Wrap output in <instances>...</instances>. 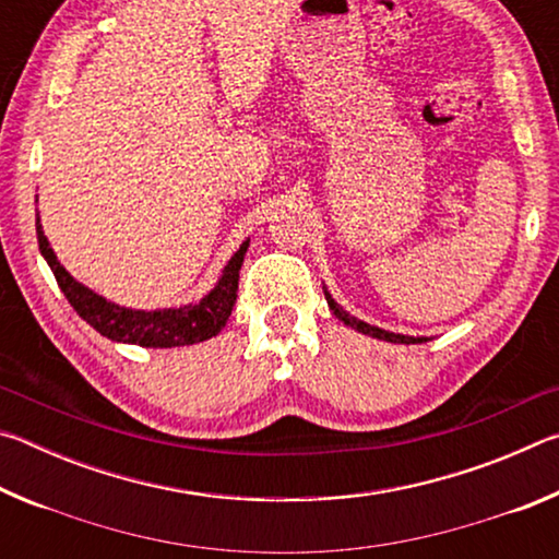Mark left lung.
I'll return each mask as SVG.
<instances>
[{"label":"left lung","instance_id":"obj_1","mask_svg":"<svg viewBox=\"0 0 559 559\" xmlns=\"http://www.w3.org/2000/svg\"><path fill=\"white\" fill-rule=\"evenodd\" d=\"M323 293H325V300H328L330 310H333V316L340 320V323H345L347 328L357 330V333L370 335L374 340H384V343H394V345H416V343H427V340H429V337H424V335H416V337L414 335H402V333H392V330H384V328H377V325L365 323V320H359L353 313H347V310L340 306V302L333 296H330V290H328L325 283H323Z\"/></svg>","mask_w":559,"mask_h":559}]
</instances>
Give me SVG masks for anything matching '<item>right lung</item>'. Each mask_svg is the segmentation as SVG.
<instances>
[{
    "instance_id": "right-lung-1",
    "label": "right lung",
    "mask_w": 559,
    "mask_h": 559,
    "mask_svg": "<svg viewBox=\"0 0 559 559\" xmlns=\"http://www.w3.org/2000/svg\"><path fill=\"white\" fill-rule=\"evenodd\" d=\"M36 202H39V197H36ZM36 239H39L44 261L49 263L56 283H59L61 293L71 302L75 313L86 320L93 330H98L103 337L112 340V343L140 347H185L219 335V330L226 325L234 310L236 290H239V271L251 241L246 239L236 249L234 257L226 261L222 276L216 278L212 290H206L200 300L173 308L140 310L118 306V302L98 296L96 290L75 281L53 253L44 234L39 214H36Z\"/></svg>"
}]
</instances>
